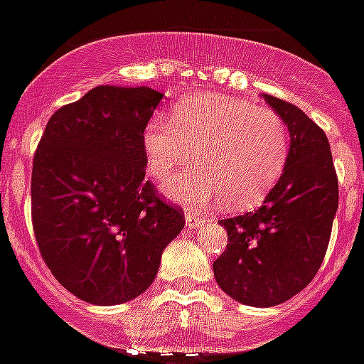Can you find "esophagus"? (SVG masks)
<instances>
[{"label": "esophagus", "instance_id": "obj_1", "mask_svg": "<svg viewBox=\"0 0 364 364\" xmlns=\"http://www.w3.org/2000/svg\"><path fill=\"white\" fill-rule=\"evenodd\" d=\"M204 220L206 219H204L203 215H198V213H186V226H188V228H198V226L204 225Z\"/></svg>", "mask_w": 364, "mask_h": 364}]
</instances>
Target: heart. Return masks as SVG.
<instances>
[{
    "mask_svg": "<svg viewBox=\"0 0 364 364\" xmlns=\"http://www.w3.org/2000/svg\"><path fill=\"white\" fill-rule=\"evenodd\" d=\"M149 175L166 180L195 160L198 166L164 184L171 200L200 206L223 197L247 210L271 193L289 158V132L274 110L225 95L176 102L171 121L152 117L141 134Z\"/></svg>",
    "mask_w": 364,
    "mask_h": 364,
    "instance_id": "heart-1",
    "label": "heart"
}]
</instances>
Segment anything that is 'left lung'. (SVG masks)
<instances>
[{
	"label": "left lung",
	"mask_w": 364,
	"mask_h": 364,
	"mask_svg": "<svg viewBox=\"0 0 364 364\" xmlns=\"http://www.w3.org/2000/svg\"><path fill=\"white\" fill-rule=\"evenodd\" d=\"M289 130V158L256 212L223 219L225 252L213 262L219 287L245 306L287 302L321 269L338 206V182L324 130L291 102L263 93Z\"/></svg>",
	"instance_id": "left-lung-1"
}]
</instances>
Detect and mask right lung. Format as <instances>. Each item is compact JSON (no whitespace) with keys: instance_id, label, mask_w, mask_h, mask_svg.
Instances as JSON below:
<instances>
[{"instance_id":"1","label":"right lung","mask_w":364,"mask_h":364,"mask_svg":"<svg viewBox=\"0 0 364 364\" xmlns=\"http://www.w3.org/2000/svg\"><path fill=\"white\" fill-rule=\"evenodd\" d=\"M164 93L95 86L49 119L33 161L40 254L71 294L116 306L147 291L161 252L184 228L145 180L141 134Z\"/></svg>"}]
</instances>
